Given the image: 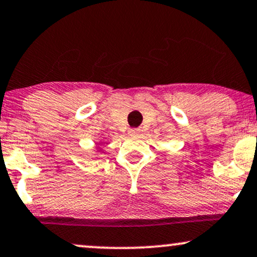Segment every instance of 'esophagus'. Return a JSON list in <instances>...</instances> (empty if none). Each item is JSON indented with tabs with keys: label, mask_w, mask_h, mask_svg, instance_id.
Returning a JSON list of instances; mask_svg holds the SVG:
<instances>
[{
	"label": "esophagus",
	"mask_w": 257,
	"mask_h": 257,
	"mask_svg": "<svg viewBox=\"0 0 257 257\" xmlns=\"http://www.w3.org/2000/svg\"><path fill=\"white\" fill-rule=\"evenodd\" d=\"M139 132H141V130H139V128H130L128 130V134L132 135V136L139 135Z\"/></svg>",
	"instance_id": "esophagus-1"
}]
</instances>
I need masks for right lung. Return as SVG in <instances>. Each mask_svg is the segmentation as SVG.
<instances>
[{
  "mask_svg": "<svg viewBox=\"0 0 257 257\" xmlns=\"http://www.w3.org/2000/svg\"><path fill=\"white\" fill-rule=\"evenodd\" d=\"M97 149H99V153H100V151H101V149H100V148H97Z\"/></svg>",
  "mask_w": 257,
  "mask_h": 257,
  "instance_id": "right-lung-1",
  "label": "right lung"
}]
</instances>
